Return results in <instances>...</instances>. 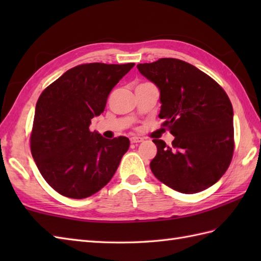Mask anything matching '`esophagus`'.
<instances>
[{
    "mask_svg": "<svg viewBox=\"0 0 261 261\" xmlns=\"http://www.w3.org/2000/svg\"><path fill=\"white\" fill-rule=\"evenodd\" d=\"M130 141H131V143H139V142L143 141V138H141V137H131Z\"/></svg>",
    "mask_w": 261,
    "mask_h": 261,
    "instance_id": "34e87169",
    "label": "esophagus"
}]
</instances>
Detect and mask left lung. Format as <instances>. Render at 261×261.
I'll return each instance as SVG.
<instances>
[{"label":"left lung","instance_id":"8db88e82","mask_svg":"<svg viewBox=\"0 0 261 261\" xmlns=\"http://www.w3.org/2000/svg\"><path fill=\"white\" fill-rule=\"evenodd\" d=\"M160 92L159 118L175 137L153 139V175L173 190L194 194L214 185L233 154V109L224 90L195 66L162 58L137 66Z\"/></svg>","mask_w":261,"mask_h":261}]
</instances>
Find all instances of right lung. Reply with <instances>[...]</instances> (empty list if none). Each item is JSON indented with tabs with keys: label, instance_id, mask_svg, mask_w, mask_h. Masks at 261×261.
Segmentation results:
<instances>
[{
	"label": "right lung",
	"instance_id": "obj_1",
	"mask_svg": "<svg viewBox=\"0 0 261 261\" xmlns=\"http://www.w3.org/2000/svg\"><path fill=\"white\" fill-rule=\"evenodd\" d=\"M134 63H92L66 71L41 93L30 137L31 153L43 178L70 198H85L108 184L130 141L90 131L110 92Z\"/></svg>",
	"mask_w": 261,
	"mask_h": 261
}]
</instances>
